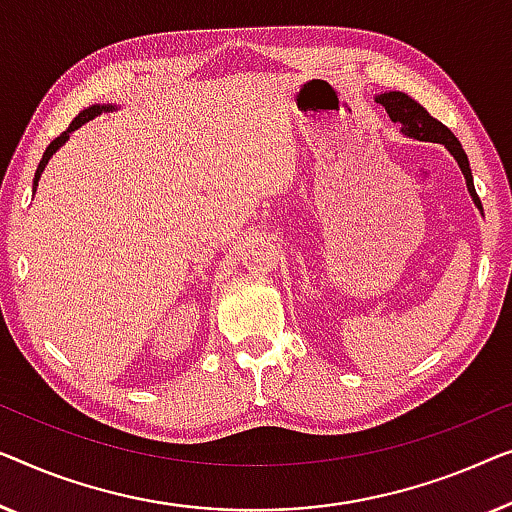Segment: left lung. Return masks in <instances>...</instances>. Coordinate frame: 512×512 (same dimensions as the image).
Segmentation results:
<instances>
[{
  "instance_id": "obj_1",
  "label": "left lung",
  "mask_w": 512,
  "mask_h": 512,
  "mask_svg": "<svg viewBox=\"0 0 512 512\" xmlns=\"http://www.w3.org/2000/svg\"><path fill=\"white\" fill-rule=\"evenodd\" d=\"M378 102L385 106V111L390 113V118L397 122L401 127L403 134H408L410 139H417V141H434V143H443L445 148L450 150L452 155H455V160L459 162V167H462V174L466 178V185H469V192L475 204L480 206V197L475 194V187H473V176H471V167H469V157H466L462 143L457 141V136L450 132L448 127L443 125V122H438L436 118H431V115L422 109L420 104L415 102V99H410L408 95H403V92H385V95L378 97Z\"/></svg>"
}]
</instances>
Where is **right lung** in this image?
<instances>
[{"instance_id": "right-lung-1", "label": "right lung", "mask_w": 512, "mask_h": 512, "mask_svg": "<svg viewBox=\"0 0 512 512\" xmlns=\"http://www.w3.org/2000/svg\"><path fill=\"white\" fill-rule=\"evenodd\" d=\"M102 111H111V106H90V109H85L83 113H78V115H76V118H74V120H71V125H69V129H67V132H62L60 136H57V139H53V141H50V146L46 148V153H43V157H41V162H39V167H37V176H34V190H37V185H39V176H41V171H43V169H46V164H48V160H50V155H53V153H55V150H57V148H60L64 141H67V139H69V134H71V132H74V129H78V127H81V125H85V122H88V120H92V118H97V115H99V113H102Z\"/></svg>"}]
</instances>
